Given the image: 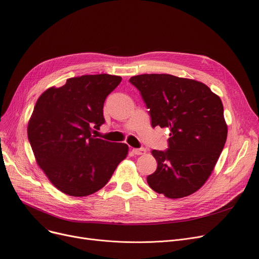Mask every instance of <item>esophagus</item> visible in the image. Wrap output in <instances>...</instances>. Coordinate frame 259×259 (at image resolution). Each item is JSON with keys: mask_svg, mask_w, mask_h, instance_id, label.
<instances>
[{"mask_svg": "<svg viewBox=\"0 0 259 259\" xmlns=\"http://www.w3.org/2000/svg\"><path fill=\"white\" fill-rule=\"evenodd\" d=\"M132 152L135 155H142V154L146 153V149L145 148H134V149H132Z\"/></svg>", "mask_w": 259, "mask_h": 259, "instance_id": "esophagus-1", "label": "esophagus"}]
</instances>
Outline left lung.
Wrapping results in <instances>:
<instances>
[{
  "label": "left lung",
  "mask_w": 259,
  "mask_h": 259,
  "mask_svg": "<svg viewBox=\"0 0 259 259\" xmlns=\"http://www.w3.org/2000/svg\"><path fill=\"white\" fill-rule=\"evenodd\" d=\"M129 81L149 109L151 126L170 129L168 149L151 151L157 168L148 175V185L169 198L196 192L227 140L222 100L200 81L171 74H140Z\"/></svg>",
  "instance_id": "1"
}]
</instances>
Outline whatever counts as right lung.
Listing matches in <instances>:
<instances>
[{
  "instance_id": "1",
  "label": "right lung",
  "mask_w": 259,
  "mask_h": 259,
  "mask_svg": "<svg viewBox=\"0 0 259 259\" xmlns=\"http://www.w3.org/2000/svg\"><path fill=\"white\" fill-rule=\"evenodd\" d=\"M111 74L68 78L38 98L28 124V140L37 165L53 186L71 196H87L102 189L128 146L97 139L92 128L105 122L107 97L120 83Z\"/></svg>"
}]
</instances>
